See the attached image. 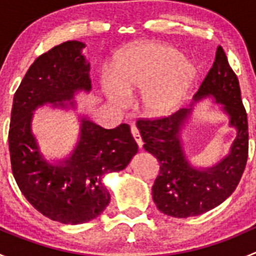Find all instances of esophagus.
Returning a JSON list of instances; mask_svg holds the SVG:
<instances>
[{"mask_svg":"<svg viewBox=\"0 0 256 256\" xmlns=\"http://www.w3.org/2000/svg\"><path fill=\"white\" fill-rule=\"evenodd\" d=\"M131 134H132V136H134V138H135L136 144H138V147L141 148V147H142V144H144V141H142V138H141L140 132H138V128H136L135 125H131Z\"/></svg>","mask_w":256,"mask_h":256,"instance_id":"esophagus-1","label":"esophagus"}]
</instances>
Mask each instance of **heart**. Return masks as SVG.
Wrapping results in <instances>:
<instances>
[{
  "mask_svg": "<svg viewBox=\"0 0 256 256\" xmlns=\"http://www.w3.org/2000/svg\"><path fill=\"white\" fill-rule=\"evenodd\" d=\"M174 48L147 42L122 52L112 62L104 92L112 102L122 94L145 89L141 108L150 118H162L177 110L192 88L196 72Z\"/></svg>",
  "mask_w": 256,
  "mask_h": 256,
  "instance_id": "1",
  "label": "heart"
}]
</instances>
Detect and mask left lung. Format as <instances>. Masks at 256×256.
<instances>
[{"mask_svg": "<svg viewBox=\"0 0 256 256\" xmlns=\"http://www.w3.org/2000/svg\"><path fill=\"white\" fill-rule=\"evenodd\" d=\"M212 98L230 118L237 136L230 152L210 168H196L185 154L182 131L188 127L194 102ZM144 148L160 164L152 186V198L162 213L174 218L200 216L223 203L238 186L248 160V118L240 98L238 78L223 48H216L213 66L193 98L190 108L168 118L138 120Z\"/></svg>", "mask_w": 256, "mask_h": 256, "instance_id": "1", "label": "left lung"}]
</instances>
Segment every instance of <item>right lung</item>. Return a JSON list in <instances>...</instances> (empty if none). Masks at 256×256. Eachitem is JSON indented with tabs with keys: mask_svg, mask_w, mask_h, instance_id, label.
<instances>
[{
	"mask_svg": "<svg viewBox=\"0 0 256 256\" xmlns=\"http://www.w3.org/2000/svg\"><path fill=\"white\" fill-rule=\"evenodd\" d=\"M85 43L68 40L34 60L14 98L8 146L14 177L20 192L40 213L63 224H82L96 218L110 203L102 183L105 174L126 168L138 154L130 126L102 128L78 115L79 136L73 151L48 161L32 131L36 110L78 109L76 95L92 90Z\"/></svg>",
	"mask_w": 256,
	"mask_h": 256,
	"instance_id": "add662e5",
	"label": "right lung"
}]
</instances>
